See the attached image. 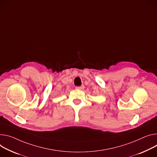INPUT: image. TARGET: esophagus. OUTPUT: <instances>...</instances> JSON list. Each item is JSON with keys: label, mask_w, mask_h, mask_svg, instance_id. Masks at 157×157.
Listing matches in <instances>:
<instances>
[{"label": "esophagus", "mask_w": 157, "mask_h": 157, "mask_svg": "<svg viewBox=\"0 0 157 157\" xmlns=\"http://www.w3.org/2000/svg\"><path fill=\"white\" fill-rule=\"evenodd\" d=\"M84 86L76 87V90H84Z\"/></svg>", "instance_id": "34e87169"}]
</instances>
